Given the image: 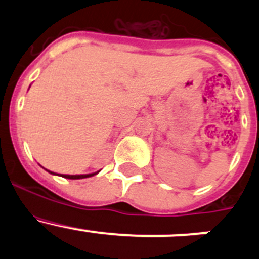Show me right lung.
<instances>
[{"instance_id":"obj_1","label":"right lung","mask_w":259,"mask_h":259,"mask_svg":"<svg viewBox=\"0 0 259 259\" xmlns=\"http://www.w3.org/2000/svg\"><path fill=\"white\" fill-rule=\"evenodd\" d=\"M48 171L51 174H56V173H52V171H50V170H48ZM99 171H96V173H91V174H81V176H65V174H62L61 177H64V178H67V179H83V178H89V177L95 176V174H98Z\"/></svg>"}]
</instances>
